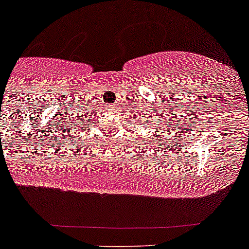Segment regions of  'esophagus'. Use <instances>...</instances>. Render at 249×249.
<instances>
[{
  "label": "esophagus",
  "instance_id": "esophagus-1",
  "mask_svg": "<svg viewBox=\"0 0 249 249\" xmlns=\"http://www.w3.org/2000/svg\"><path fill=\"white\" fill-rule=\"evenodd\" d=\"M113 108H114V107H113V105H107V109H112L113 110Z\"/></svg>",
  "mask_w": 249,
  "mask_h": 249
}]
</instances>
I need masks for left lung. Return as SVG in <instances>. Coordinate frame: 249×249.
I'll use <instances>...</instances> for the list:
<instances>
[{
  "mask_svg": "<svg viewBox=\"0 0 249 249\" xmlns=\"http://www.w3.org/2000/svg\"><path fill=\"white\" fill-rule=\"evenodd\" d=\"M161 129H164V127H161ZM158 135H159V132H158ZM158 135H157V136H158ZM162 135H164V134H162Z\"/></svg>",
  "mask_w": 249,
  "mask_h": 249,
  "instance_id": "left-lung-1",
  "label": "left lung"
}]
</instances>
